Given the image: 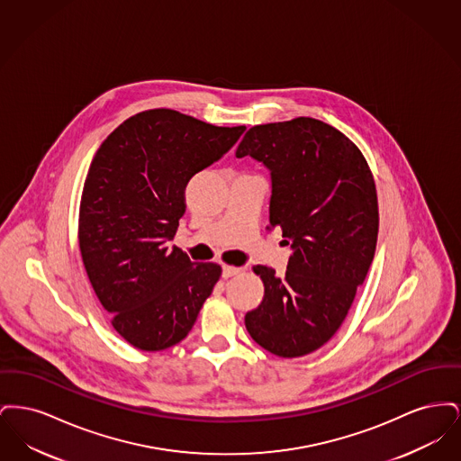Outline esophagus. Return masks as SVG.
<instances>
[{
    "label": "esophagus",
    "instance_id": "1",
    "mask_svg": "<svg viewBox=\"0 0 461 461\" xmlns=\"http://www.w3.org/2000/svg\"><path fill=\"white\" fill-rule=\"evenodd\" d=\"M241 271H243V267H239V266H224L222 267V276L224 278H231V276L240 275Z\"/></svg>",
    "mask_w": 461,
    "mask_h": 461
}]
</instances>
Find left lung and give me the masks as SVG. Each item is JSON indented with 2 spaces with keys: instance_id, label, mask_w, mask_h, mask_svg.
Here are the masks:
<instances>
[{
  "instance_id": "obj_1",
  "label": "left lung",
  "mask_w": 461,
  "mask_h": 461,
  "mask_svg": "<svg viewBox=\"0 0 461 461\" xmlns=\"http://www.w3.org/2000/svg\"><path fill=\"white\" fill-rule=\"evenodd\" d=\"M271 171L269 224L292 247L285 276L254 266L264 299L245 314L250 337L280 357L325 346L340 329L375 256L378 202L370 166L344 132L312 117L254 126L237 157Z\"/></svg>"
}]
</instances>
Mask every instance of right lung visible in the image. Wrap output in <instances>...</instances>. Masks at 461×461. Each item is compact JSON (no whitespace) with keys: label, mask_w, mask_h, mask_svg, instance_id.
Here are the masks:
<instances>
[{"label":"right lung","mask_w":461,"mask_h":461,"mask_svg":"<svg viewBox=\"0 0 461 461\" xmlns=\"http://www.w3.org/2000/svg\"><path fill=\"white\" fill-rule=\"evenodd\" d=\"M245 126L220 128L152 109L110 132L91 160L79 205V249L113 330L132 348L181 342L221 276L169 247L190 177L220 160Z\"/></svg>","instance_id":"right-lung-1"}]
</instances>
